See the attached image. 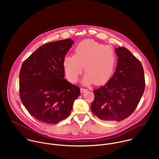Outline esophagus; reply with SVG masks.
Here are the masks:
<instances>
[{
	"label": "esophagus",
	"instance_id": "obj_1",
	"mask_svg": "<svg viewBox=\"0 0 159 159\" xmlns=\"http://www.w3.org/2000/svg\"><path fill=\"white\" fill-rule=\"evenodd\" d=\"M87 91V89H84V88H81L80 89L81 93H85Z\"/></svg>",
	"mask_w": 159,
	"mask_h": 159
}]
</instances>
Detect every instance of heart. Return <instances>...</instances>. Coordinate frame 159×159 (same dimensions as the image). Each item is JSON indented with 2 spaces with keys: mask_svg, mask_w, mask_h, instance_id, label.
Listing matches in <instances>:
<instances>
[{
  "mask_svg": "<svg viewBox=\"0 0 159 159\" xmlns=\"http://www.w3.org/2000/svg\"><path fill=\"white\" fill-rule=\"evenodd\" d=\"M116 63L115 50L93 39L80 42L75 48L74 55L66 56L63 61L66 75L72 82L79 80L84 66V85L107 82L114 73Z\"/></svg>",
  "mask_w": 159,
  "mask_h": 159,
  "instance_id": "obj_1",
  "label": "heart"
}]
</instances>
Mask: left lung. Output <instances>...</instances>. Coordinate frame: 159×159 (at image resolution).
I'll return each mask as SVG.
<instances>
[{
	"label": "left lung",
	"mask_w": 159,
	"mask_h": 159,
	"mask_svg": "<svg viewBox=\"0 0 159 159\" xmlns=\"http://www.w3.org/2000/svg\"><path fill=\"white\" fill-rule=\"evenodd\" d=\"M118 57L114 75L106 84L94 90L90 106L93 114L103 121H121L129 116L143 94L145 82L140 60L126 48L115 49Z\"/></svg>",
	"instance_id": "1"
}]
</instances>
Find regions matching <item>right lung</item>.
<instances>
[{"mask_svg": "<svg viewBox=\"0 0 159 159\" xmlns=\"http://www.w3.org/2000/svg\"><path fill=\"white\" fill-rule=\"evenodd\" d=\"M73 44L71 39L44 44L22 63L20 98L40 122L57 124L66 118L80 95L79 87L63 79V59Z\"/></svg>", "mask_w": 159, "mask_h": 159, "instance_id": "right-lung-1", "label": "right lung"}]
</instances>
